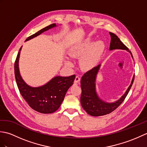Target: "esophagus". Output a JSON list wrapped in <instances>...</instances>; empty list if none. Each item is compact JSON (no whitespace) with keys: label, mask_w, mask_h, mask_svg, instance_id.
<instances>
[{"label":"esophagus","mask_w":147,"mask_h":147,"mask_svg":"<svg viewBox=\"0 0 147 147\" xmlns=\"http://www.w3.org/2000/svg\"><path fill=\"white\" fill-rule=\"evenodd\" d=\"M80 78L79 76H76V78H75V80H74V83H78L80 82Z\"/></svg>","instance_id":"1"}]
</instances>
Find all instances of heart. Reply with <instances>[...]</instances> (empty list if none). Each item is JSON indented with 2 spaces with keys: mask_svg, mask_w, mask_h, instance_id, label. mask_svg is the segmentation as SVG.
I'll return each instance as SVG.
<instances>
[{
  "mask_svg": "<svg viewBox=\"0 0 147 147\" xmlns=\"http://www.w3.org/2000/svg\"><path fill=\"white\" fill-rule=\"evenodd\" d=\"M104 50L102 42L93 43L91 40L86 39L82 42L72 45L69 49V55L71 57L81 59L80 66L82 69L90 71L98 64L100 57ZM67 67H73V64L69 59L65 60Z\"/></svg>",
  "mask_w": 147,
  "mask_h": 147,
  "instance_id": "b5f03b06",
  "label": "heart"
}]
</instances>
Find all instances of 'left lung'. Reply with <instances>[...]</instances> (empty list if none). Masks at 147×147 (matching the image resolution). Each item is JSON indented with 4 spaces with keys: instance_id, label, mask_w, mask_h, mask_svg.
Segmentation results:
<instances>
[{
    "instance_id": "1",
    "label": "left lung",
    "mask_w": 147,
    "mask_h": 147,
    "mask_svg": "<svg viewBox=\"0 0 147 147\" xmlns=\"http://www.w3.org/2000/svg\"><path fill=\"white\" fill-rule=\"evenodd\" d=\"M111 35V43L109 51L115 49L125 50L133 55L129 49L122 42L120 39L114 33L109 32ZM101 64H98L93 69H91L84 74L81 80V87H82V95H81V104L87 113L92 116H101L111 113L116 109L125 99L130 88L133 85L135 74L131 82L130 85L126 90L125 93L121 96L119 99L114 102H107L99 97L96 92V76L99 72Z\"/></svg>"
}]
</instances>
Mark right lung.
I'll use <instances>...</instances> for the list:
<instances>
[{
  "label": "right lung",
  "instance_id": "1",
  "mask_svg": "<svg viewBox=\"0 0 147 147\" xmlns=\"http://www.w3.org/2000/svg\"><path fill=\"white\" fill-rule=\"evenodd\" d=\"M57 26L56 24H52L29 36L25 42ZM21 49L22 47L19 51L14 64L15 78L21 95L33 110L42 114L53 113L60 107L68 89L73 85L76 76L75 75L65 77L57 76L40 86L33 87L28 85L21 76L19 68Z\"/></svg>",
  "mask_w": 147,
  "mask_h": 147
}]
</instances>
